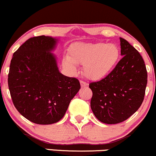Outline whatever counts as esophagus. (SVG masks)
Here are the masks:
<instances>
[{
	"label": "esophagus",
	"mask_w": 156,
	"mask_h": 156,
	"mask_svg": "<svg viewBox=\"0 0 156 156\" xmlns=\"http://www.w3.org/2000/svg\"><path fill=\"white\" fill-rule=\"evenodd\" d=\"M80 85H81L82 87H87V86L88 85V84L84 81H80Z\"/></svg>",
	"instance_id": "obj_1"
}]
</instances>
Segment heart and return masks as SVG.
Returning <instances> with one entry per match:
<instances>
[{"instance_id": "1", "label": "heart", "mask_w": 156, "mask_h": 156, "mask_svg": "<svg viewBox=\"0 0 156 156\" xmlns=\"http://www.w3.org/2000/svg\"><path fill=\"white\" fill-rule=\"evenodd\" d=\"M69 55L63 59L64 67L71 73L77 71V64H84L83 73L91 80L107 76L118 64L120 51L115 44L76 43L69 49Z\"/></svg>"}]
</instances>
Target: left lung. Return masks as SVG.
<instances>
[{
  "label": "left lung",
  "mask_w": 156,
  "mask_h": 156,
  "mask_svg": "<svg viewBox=\"0 0 156 156\" xmlns=\"http://www.w3.org/2000/svg\"><path fill=\"white\" fill-rule=\"evenodd\" d=\"M122 58L100 81L90 83L93 114L106 124L121 122L138 110L144 100L147 73L140 52L120 38Z\"/></svg>",
  "instance_id": "left-lung-1"
}]
</instances>
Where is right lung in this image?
Returning a JSON list of instances; mask_svg holds the SVG:
<instances>
[{
    "label": "right lung",
    "mask_w": 156,
    "mask_h": 156,
    "mask_svg": "<svg viewBox=\"0 0 156 156\" xmlns=\"http://www.w3.org/2000/svg\"><path fill=\"white\" fill-rule=\"evenodd\" d=\"M58 40L45 36L29 38L11 60L8 85L13 104L23 117L40 125L61 120L80 89L77 79L59 71L52 53Z\"/></svg>",
    "instance_id": "add662e5"
}]
</instances>
